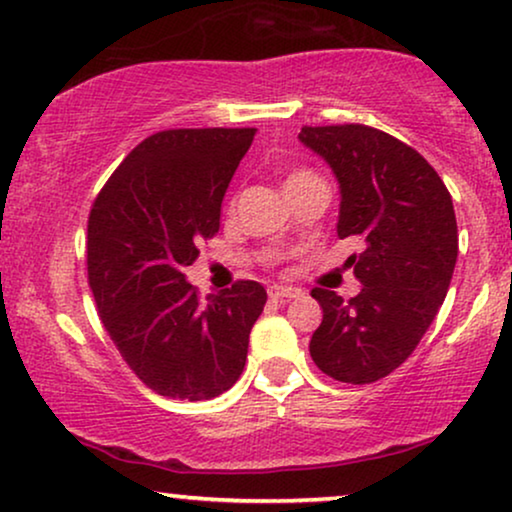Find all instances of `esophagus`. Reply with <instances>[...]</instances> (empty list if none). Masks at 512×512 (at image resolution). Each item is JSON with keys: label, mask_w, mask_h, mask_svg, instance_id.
Wrapping results in <instances>:
<instances>
[{"label": "esophagus", "mask_w": 512, "mask_h": 512, "mask_svg": "<svg viewBox=\"0 0 512 512\" xmlns=\"http://www.w3.org/2000/svg\"><path fill=\"white\" fill-rule=\"evenodd\" d=\"M303 291L296 289V287H280V284H272L268 287V296L275 298V301H280V298H298Z\"/></svg>", "instance_id": "esophagus-1"}]
</instances>
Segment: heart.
<instances>
[{"label":"heart","mask_w":512,"mask_h":512,"mask_svg":"<svg viewBox=\"0 0 512 512\" xmlns=\"http://www.w3.org/2000/svg\"><path fill=\"white\" fill-rule=\"evenodd\" d=\"M310 176H315L313 171H308V169H298V171H294V174H291V176L287 178V185L301 183V181H305V178H310Z\"/></svg>","instance_id":"obj_1"}]
</instances>
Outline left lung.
<instances>
[{
  "label": "left lung",
  "mask_w": 512,
  "mask_h": 512,
  "mask_svg": "<svg viewBox=\"0 0 512 512\" xmlns=\"http://www.w3.org/2000/svg\"><path fill=\"white\" fill-rule=\"evenodd\" d=\"M303 145L327 159L341 185L338 237H362L353 254L360 294L343 301L315 287L322 324L310 357L324 374L364 386L395 371L447 296L459 232L437 171L407 143L364 124L303 126Z\"/></svg>",
  "instance_id": "1"
}]
</instances>
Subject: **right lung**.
Instances as JSON below:
<instances>
[{"label": "right lung", "instance_id": "1", "mask_svg": "<svg viewBox=\"0 0 512 512\" xmlns=\"http://www.w3.org/2000/svg\"><path fill=\"white\" fill-rule=\"evenodd\" d=\"M256 129H169L138 143L89 211L86 270L103 327L157 395L211 400L235 386L268 294L237 280L199 296L183 268L221 225Z\"/></svg>", "mask_w": 512, "mask_h": 512}]
</instances>
